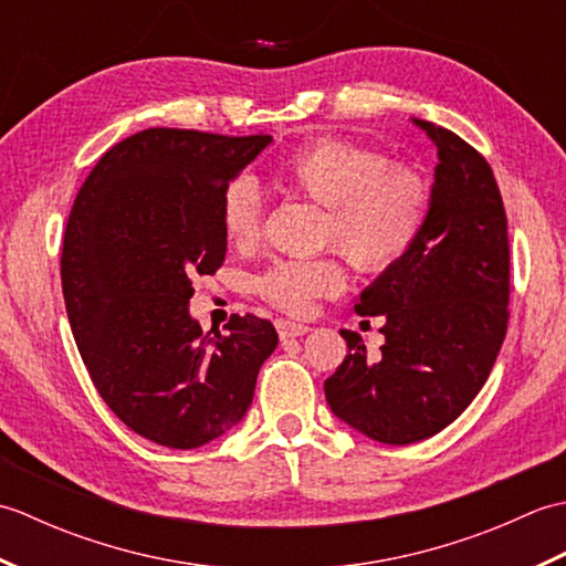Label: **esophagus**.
Here are the masks:
<instances>
[{
  "label": "esophagus",
  "mask_w": 566,
  "mask_h": 566,
  "mask_svg": "<svg viewBox=\"0 0 566 566\" xmlns=\"http://www.w3.org/2000/svg\"><path fill=\"white\" fill-rule=\"evenodd\" d=\"M276 333H280V338H298V335H306L311 328L304 326V323H294V321H284V318H276L274 321Z\"/></svg>",
  "instance_id": "obj_1"
}]
</instances>
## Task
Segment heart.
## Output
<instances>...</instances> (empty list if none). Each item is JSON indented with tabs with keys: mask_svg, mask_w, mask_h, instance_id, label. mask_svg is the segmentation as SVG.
I'll list each match as a JSON object with an SVG mask.
<instances>
[{
	"mask_svg": "<svg viewBox=\"0 0 566 566\" xmlns=\"http://www.w3.org/2000/svg\"><path fill=\"white\" fill-rule=\"evenodd\" d=\"M276 175L294 195L326 209L321 240L338 248L357 272H389L408 258L428 226V179L411 165L389 163L381 150L316 138L286 155ZM262 219L260 185L248 175L231 179L221 195L226 238L238 248L255 245ZM343 282L340 262L333 258L276 260L258 276L255 290L286 314H306L316 298L338 294Z\"/></svg>",
	"mask_w": 566,
	"mask_h": 566,
	"instance_id": "b5f03b06",
	"label": "heart"
}]
</instances>
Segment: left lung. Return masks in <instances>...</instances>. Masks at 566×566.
<instances>
[{
	"label": "left lung",
	"mask_w": 566,
	"mask_h": 566,
	"mask_svg": "<svg viewBox=\"0 0 566 566\" xmlns=\"http://www.w3.org/2000/svg\"><path fill=\"white\" fill-rule=\"evenodd\" d=\"M438 148L430 216L418 245L359 294L381 316V357L340 331L347 355L323 384L331 411L363 436L411 444L448 428L482 391L509 328V221L484 155L413 118Z\"/></svg>",
	"instance_id": "left-lung-1"
}]
</instances>
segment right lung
I'll return each instance as SVG.
<instances>
[{"mask_svg": "<svg viewBox=\"0 0 566 566\" xmlns=\"http://www.w3.org/2000/svg\"><path fill=\"white\" fill-rule=\"evenodd\" d=\"M272 136L148 128L102 155L72 203L60 276L104 403L163 448H201L243 420L276 347L268 318L226 335L189 316L191 280L226 260L221 195Z\"/></svg>", "mask_w": 566, "mask_h": 566, "instance_id": "add662e5", "label": "right lung"}]
</instances>
